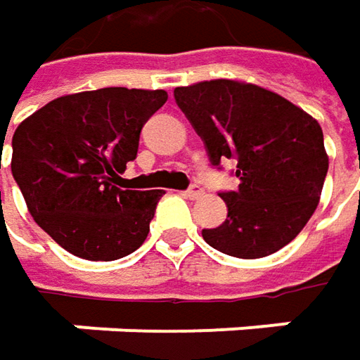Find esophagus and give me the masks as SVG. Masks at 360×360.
Returning a JSON list of instances; mask_svg holds the SVG:
<instances>
[{"instance_id": "1", "label": "esophagus", "mask_w": 360, "mask_h": 360, "mask_svg": "<svg viewBox=\"0 0 360 360\" xmlns=\"http://www.w3.org/2000/svg\"><path fill=\"white\" fill-rule=\"evenodd\" d=\"M201 195H203V189H201L199 185H191V187L185 191V197H189V199H199Z\"/></svg>"}]
</instances>
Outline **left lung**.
<instances>
[{"instance_id": "1", "label": "left lung", "mask_w": 360, "mask_h": 360, "mask_svg": "<svg viewBox=\"0 0 360 360\" xmlns=\"http://www.w3.org/2000/svg\"><path fill=\"white\" fill-rule=\"evenodd\" d=\"M175 101L210 159H238V191L221 193L227 219L203 240L227 256L256 259L290 243L321 201L328 171L316 118L272 90L242 80L175 88Z\"/></svg>"}]
</instances>
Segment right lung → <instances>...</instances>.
I'll list each match as a JSON object with an SVG mask.
<instances>
[{"mask_svg": "<svg viewBox=\"0 0 360 360\" xmlns=\"http://www.w3.org/2000/svg\"><path fill=\"white\" fill-rule=\"evenodd\" d=\"M165 102V90H86L48 102L15 129L13 179L34 221L66 252L112 262L147 240L165 191L124 189L120 173Z\"/></svg>", "mask_w": 360, "mask_h": 360, "instance_id": "right-lung-1", "label": "right lung"}]
</instances>
